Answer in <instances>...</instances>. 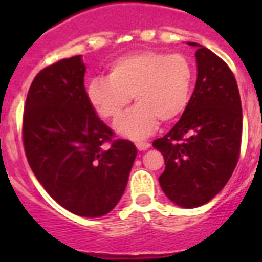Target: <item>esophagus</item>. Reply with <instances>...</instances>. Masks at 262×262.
I'll return each instance as SVG.
<instances>
[{"label":"esophagus","instance_id":"1","mask_svg":"<svg viewBox=\"0 0 262 262\" xmlns=\"http://www.w3.org/2000/svg\"><path fill=\"white\" fill-rule=\"evenodd\" d=\"M136 147L139 151H145L147 148L151 147V144L147 143V141H139V143H136Z\"/></svg>","mask_w":262,"mask_h":262}]
</instances>
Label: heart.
I'll return each mask as SVG.
<instances>
[{"label": "heart", "instance_id": "obj_1", "mask_svg": "<svg viewBox=\"0 0 262 262\" xmlns=\"http://www.w3.org/2000/svg\"><path fill=\"white\" fill-rule=\"evenodd\" d=\"M193 67L186 55L144 50L115 59L106 77L87 85L90 104L107 121L118 119L130 102L137 104L119 119L115 129L132 139L151 135L162 122L185 113L190 100Z\"/></svg>", "mask_w": 262, "mask_h": 262}]
</instances>
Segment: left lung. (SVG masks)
Returning <instances> with one entry per match:
<instances>
[{
  "instance_id": "1",
  "label": "left lung",
  "mask_w": 262,
  "mask_h": 262,
  "mask_svg": "<svg viewBox=\"0 0 262 262\" xmlns=\"http://www.w3.org/2000/svg\"><path fill=\"white\" fill-rule=\"evenodd\" d=\"M197 83L186 110L152 145L164 158V194L179 207L197 208L228 182L241 154L242 104L235 76L223 59L197 43Z\"/></svg>"
}]
</instances>
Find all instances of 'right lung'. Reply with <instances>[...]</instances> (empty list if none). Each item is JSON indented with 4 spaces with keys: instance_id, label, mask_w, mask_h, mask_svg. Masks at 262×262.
Wrapping results in <instances>:
<instances>
[{
    "instance_id": "obj_1",
    "label": "right lung",
    "mask_w": 262,
    "mask_h": 262,
    "mask_svg": "<svg viewBox=\"0 0 262 262\" xmlns=\"http://www.w3.org/2000/svg\"><path fill=\"white\" fill-rule=\"evenodd\" d=\"M81 55L63 58L35 76L23 114V144L31 170L72 213L99 217L122 197L137 149L114 140L84 88Z\"/></svg>"
}]
</instances>
